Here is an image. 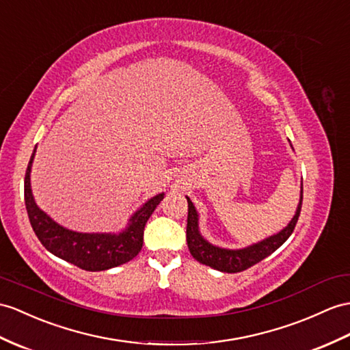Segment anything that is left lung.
<instances>
[{
    "instance_id": "8db88e82",
    "label": "left lung",
    "mask_w": 350,
    "mask_h": 350,
    "mask_svg": "<svg viewBox=\"0 0 350 350\" xmlns=\"http://www.w3.org/2000/svg\"><path fill=\"white\" fill-rule=\"evenodd\" d=\"M293 147V146H291ZM300 202L297 204L295 214L293 219L289 221L285 228L280 230L279 233L269 236L257 243H252L250 246H245L241 250H227L221 248V246L212 245L202 236L199 230V214L198 209L190 200L189 202V217H187V243H189V250L193 257L199 262L209 266L215 270L224 271V273H237V271H243L250 269L254 264L260 262L270 254H273L279 246H282L291 233L294 232V227L297 224V219L300 217L301 211V202H303V184L300 187Z\"/></svg>"
}]
</instances>
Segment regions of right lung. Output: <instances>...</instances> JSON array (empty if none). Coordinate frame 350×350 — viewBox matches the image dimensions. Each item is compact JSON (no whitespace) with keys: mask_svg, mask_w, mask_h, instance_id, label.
<instances>
[{"mask_svg":"<svg viewBox=\"0 0 350 350\" xmlns=\"http://www.w3.org/2000/svg\"><path fill=\"white\" fill-rule=\"evenodd\" d=\"M33 148L25 175V204L31 226L42 246L56 257L88 271H100L120 266L139 254L144 242V227L148 218L163 200L165 193L148 199L129 218L120 233H80L57 224L44 211L38 208L31 189V167L36 157Z\"/></svg>","mask_w":350,"mask_h":350,"instance_id":"add662e5","label":"right lung"}]
</instances>
